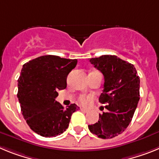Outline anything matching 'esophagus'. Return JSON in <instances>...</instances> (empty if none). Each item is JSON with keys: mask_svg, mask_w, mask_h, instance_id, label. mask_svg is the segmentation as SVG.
<instances>
[{"mask_svg": "<svg viewBox=\"0 0 159 159\" xmlns=\"http://www.w3.org/2000/svg\"><path fill=\"white\" fill-rule=\"evenodd\" d=\"M80 110L84 112H88V111H89L88 109H87V108H84V107H80Z\"/></svg>", "mask_w": 159, "mask_h": 159, "instance_id": "34e87169", "label": "esophagus"}]
</instances>
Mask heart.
Wrapping results in <instances>:
<instances>
[{
    "label": "heart",
    "instance_id": "1",
    "mask_svg": "<svg viewBox=\"0 0 159 159\" xmlns=\"http://www.w3.org/2000/svg\"><path fill=\"white\" fill-rule=\"evenodd\" d=\"M92 99V95H82L79 98V101L80 102L81 104L83 105H87L88 104V102Z\"/></svg>",
    "mask_w": 159,
    "mask_h": 159
}]
</instances>
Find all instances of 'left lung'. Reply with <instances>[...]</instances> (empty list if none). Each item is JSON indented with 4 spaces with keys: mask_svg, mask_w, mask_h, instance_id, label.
<instances>
[{
    "mask_svg": "<svg viewBox=\"0 0 159 159\" xmlns=\"http://www.w3.org/2000/svg\"><path fill=\"white\" fill-rule=\"evenodd\" d=\"M89 61L104 76L99 101L106 103L107 111L99 114V121L88 125V129L101 139H112L131 122L139 100V76L133 64L116 56L104 55Z\"/></svg>",
    "mask_w": 159,
    "mask_h": 159,
    "instance_id": "1",
    "label": "left lung"
}]
</instances>
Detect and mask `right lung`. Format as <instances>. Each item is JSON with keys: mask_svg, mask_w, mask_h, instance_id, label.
Segmentation results:
<instances>
[{"mask_svg": "<svg viewBox=\"0 0 159 159\" xmlns=\"http://www.w3.org/2000/svg\"><path fill=\"white\" fill-rule=\"evenodd\" d=\"M77 60L47 55L25 64L18 79L17 97L26 123L36 134L56 137L67 129L72 113L79 107L72 103L64 109L56 101L58 91L67 87V77Z\"/></svg>", "mask_w": 159, "mask_h": 159, "instance_id": "obj_1", "label": "right lung"}]
</instances>
